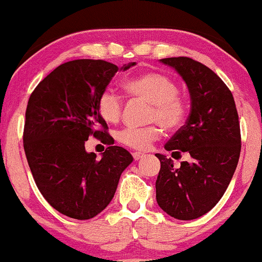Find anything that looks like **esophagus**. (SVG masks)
I'll use <instances>...</instances> for the list:
<instances>
[{
  "instance_id": "34e87169",
  "label": "esophagus",
  "mask_w": 262,
  "mask_h": 262,
  "mask_svg": "<svg viewBox=\"0 0 262 262\" xmlns=\"http://www.w3.org/2000/svg\"><path fill=\"white\" fill-rule=\"evenodd\" d=\"M132 156H134L135 161H139V160H141L142 157H145V154H142V152H134V154H132Z\"/></svg>"
}]
</instances>
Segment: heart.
Segmentation results:
<instances>
[{"instance_id":"heart-1","label":"heart","mask_w":262,"mask_h":262,"mask_svg":"<svg viewBox=\"0 0 262 262\" xmlns=\"http://www.w3.org/2000/svg\"><path fill=\"white\" fill-rule=\"evenodd\" d=\"M123 90L128 96L152 105L150 122H159L167 131L176 130L181 125L185 106L177 96L179 87L168 76L154 71L143 72L125 81ZM97 110L106 122L116 123L122 112V101L114 91L106 90L98 97ZM160 136L161 130L159 126H150L146 128H123L117 132L116 139L123 146L146 150Z\"/></svg>"}]
</instances>
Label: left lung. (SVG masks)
<instances>
[{
	"instance_id": "8db88e82",
	"label": "left lung",
	"mask_w": 262,
	"mask_h": 262,
	"mask_svg": "<svg viewBox=\"0 0 262 262\" xmlns=\"http://www.w3.org/2000/svg\"><path fill=\"white\" fill-rule=\"evenodd\" d=\"M181 76L190 94L186 122L165 145L166 151L191 159L176 168L165 155L156 180V201L171 217L193 220L220 201L231 181L241 151L238 115L232 94L205 64L188 57L162 58Z\"/></svg>"
}]
</instances>
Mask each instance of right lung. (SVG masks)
<instances>
[{"label": "right lung", "instance_id": "obj_1", "mask_svg": "<svg viewBox=\"0 0 262 262\" xmlns=\"http://www.w3.org/2000/svg\"><path fill=\"white\" fill-rule=\"evenodd\" d=\"M102 60H75L55 69L31 94L26 110L24 147L36 185L46 201L76 220H89L114 199L121 173L134 157L108 146L96 159L87 152L91 135L107 145L112 137L100 116L97 101L117 71ZM102 127L103 130H100Z\"/></svg>", "mask_w": 262, "mask_h": 262}]
</instances>
